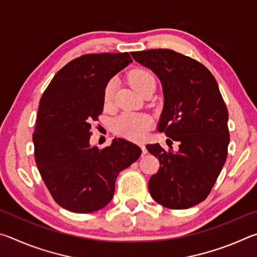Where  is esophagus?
Segmentation results:
<instances>
[{
    "instance_id": "esophagus-1",
    "label": "esophagus",
    "mask_w": 257,
    "mask_h": 257,
    "mask_svg": "<svg viewBox=\"0 0 257 257\" xmlns=\"http://www.w3.org/2000/svg\"><path fill=\"white\" fill-rule=\"evenodd\" d=\"M139 146H141V149L143 151V155H146L147 154V149L145 147V145L142 143V144H139Z\"/></svg>"
}]
</instances>
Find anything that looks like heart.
<instances>
[{
    "instance_id": "heart-1",
    "label": "heart",
    "mask_w": 257,
    "mask_h": 257,
    "mask_svg": "<svg viewBox=\"0 0 257 257\" xmlns=\"http://www.w3.org/2000/svg\"><path fill=\"white\" fill-rule=\"evenodd\" d=\"M129 82L138 93L151 85H155V79L152 73L143 68H136L129 72ZM115 92V81H108L104 89V102L110 103ZM113 127L116 134L130 139H142L145 136L147 129L151 127V120L149 116L137 113H123L118 119H115Z\"/></svg>"
}]
</instances>
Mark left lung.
Here are the masks:
<instances>
[{"label":"left lung","instance_id":"obj_1","mask_svg":"<svg viewBox=\"0 0 257 257\" xmlns=\"http://www.w3.org/2000/svg\"><path fill=\"white\" fill-rule=\"evenodd\" d=\"M132 56L160 79L164 103L158 130L179 142L178 152L146 145L160 161L149 181L151 196L173 210L197 205L210 194L227 160L228 110L217 82L202 63L175 51L133 52Z\"/></svg>","mask_w":257,"mask_h":257}]
</instances>
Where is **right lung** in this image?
I'll return each mask as SVG.
<instances>
[{
	"label": "right lung",
	"mask_w": 257,
	"mask_h": 257,
	"mask_svg": "<svg viewBox=\"0 0 257 257\" xmlns=\"http://www.w3.org/2000/svg\"><path fill=\"white\" fill-rule=\"evenodd\" d=\"M132 62L128 53L82 55L56 73L41 98L35 161L52 197L68 211L90 213L106 206L119 172L142 154L123 138L103 150L89 144L107 82Z\"/></svg>",
	"instance_id": "1"
}]
</instances>
